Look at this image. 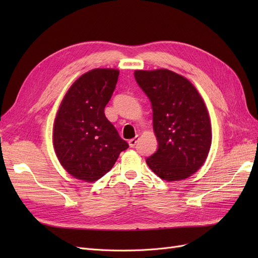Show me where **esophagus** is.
I'll use <instances>...</instances> for the list:
<instances>
[{
	"mask_svg": "<svg viewBox=\"0 0 258 258\" xmlns=\"http://www.w3.org/2000/svg\"><path fill=\"white\" fill-rule=\"evenodd\" d=\"M138 141H139V136H136L134 139H130L129 140V146L130 147H135L136 146V144L138 143Z\"/></svg>",
	"mask_w": 258,
	"mask_h": 258,
	"instance_id": "esophagus-1",
	"label": "esophagus"
}]
</instances>
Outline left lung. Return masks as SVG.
I'll list each match as a JSON object with an SVG mask.
<instances>
[{"mask_svg":"<svg viewBox=\"0 0 258 258\" xmlns=\"http://www.w3.org/2000/svg\"><path fill=\"white\" fill-rule=\"evenodd\" d=\"M135 77L152 103L158 142L147 166L165 181L187 178L204 165L212 143L204 100L188 80L167 69L137 70Z\"/></svg>","mask_w":258,"mask_h":258,"instance_id":"left-lung-1","label":"left lung"}]
</instances>
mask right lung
I'll list each match as a JSON object with an SVG mask.
<instances>
[{"label":"right lung","instance_id":"right-lung-1","mask_svg":"<svg viewBox=\"0 0 258 258\" xmlns=\"http://www.w3.org/2000/svg\"><path fill=\"white\" fill-rule=\"evenodd\" d=\"M115 69H93L70 87L53 123V147L67 172L85 182H95L110 171L127 150L104 107L118 80Z\"/></svg>","mask_w":258,"mask_h":258}]
</instances>
